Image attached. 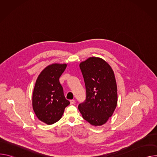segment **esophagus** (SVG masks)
<instances>
[{"mask_svg":"<svg viewBox=\"0 0 157 157\" xmlns=\"http://www.w3.org/2000/svg\"><path fill=\"white\" fill-rule=\"evenodd\" d=\"M75 103V100H73V99L70 100V104H74Z\"/></svg>","mask_w":157,"mask_h":157,"instance_id":"1","label":"esophagus"}]
</instances>
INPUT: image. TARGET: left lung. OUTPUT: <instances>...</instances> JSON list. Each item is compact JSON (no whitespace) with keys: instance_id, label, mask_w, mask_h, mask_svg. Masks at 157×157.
<instances>
[{"instance_id":"left-lung-1","label":"left lung","mask_w":157,"mask_h":157,"mask_svg":"<svg viewBox=\"0 0 157 157\" xmlns=\"http://www.w3.org/2000/svg\"><path fill=\"white\" fill-rule=\"evenodd\" d=\"M86 99L78 105L84 120L94 126L102 125L113 116L117 104V88L114 71L104 59L90 57L79 64Z\"/></svg>"}]
</instances>
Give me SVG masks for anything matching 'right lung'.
<instances>
[{"label":"right lung","instance_id":"1","mask_svg":"<svg viewBox=\"0 0 157 157\" xmlns=\"http://www.w3.org/2000/svg\"><path fill=\"white\" fill-rule=\"evenodd\" d=\"M66 64L54 63L39 75L32 96V106L37 118L48 125L58 121L70 102L66 99L59 79Z\"/></svg>","mask_w":157,"mask_h":157}]
</instances>
